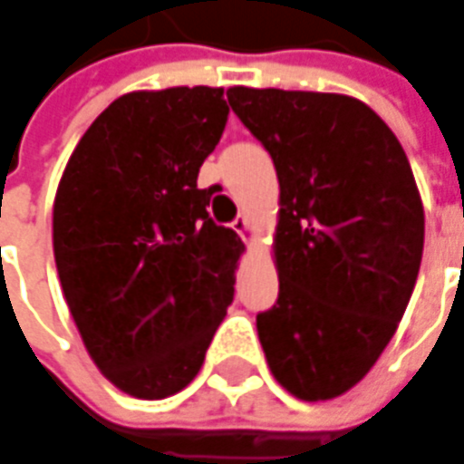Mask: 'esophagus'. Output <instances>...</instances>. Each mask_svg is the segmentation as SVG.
<instances>
[{"label": "esophagus", "instance_id": "obj_1", "mask_svg": "<svg viewBox=\"0 0 464 464\" xmlns=\"http://www.w3.org/2000/svg\"><path fill=\"white\" fill-rule=\"evenodd\" d=\"M233 231L238 233L244 241H248V236H251V220L246 216H238L233 220Z\"/></svg>", "mask_w": 464, "mask_h": 464}]
</instances>
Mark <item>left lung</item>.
I'll return each instance as SVG.
<instances>
[{"label":"left lung","instance_id":"left-lung-1","mask_svg":"<svg viewBox=\"0 0 464 464\" xmlns=\"http://www.w3.org/2000/svg\"><path fill=\"white\" fill-rule=\"evenodd\" d=\"M280 179L277 303L256 315L272 375L303 401L370 372L406 313L423 254V208L406 151L360 100L228 89Z\"/></svg>","mask_w":464,"mask_h":464}]
</instances>
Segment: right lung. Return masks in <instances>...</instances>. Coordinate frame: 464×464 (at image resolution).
<instances>
[{
  "instance_id": "right-lung-1",
  "label": "right lung",
  "mask_w": 464,
  "mask_h": 464,
  "mask_svg": "<svg viewBox=\"0 0 464 464\" xmlns=\"http://www.w3.org/2000/svg\"><path fill=\"white\" fill-rule=\"evenodd\" d=\"M226 121L223 89L122 94L58 184L53 254L73 324L104 377L136 398L189 385L233 300L244 246L198 187Z\"/></svg>"
}]
</instances>
